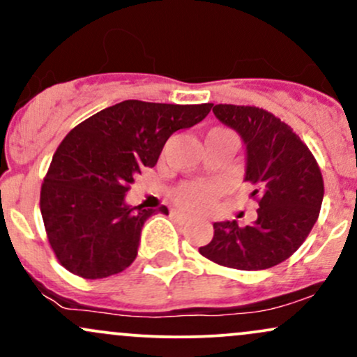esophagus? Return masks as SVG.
Returning <instances> with one entry per match:
<instances>
[{
	"label": "esophagus",
	"mask_w": 357,
	"mask_h": 357,
	"mask_svg": "<svg viewBox=\"0 0 357 357\" xmlns=\"http://www.w3.org/2000/svg\"><path fill=\"white\" fill-rule=\"evenodd\" d=\"M171 216H173L174 220L181 221V223H188V221L192 220L190 215H186V213H183V211H171Z\"/></svg>",
	"instance_id": "34e87169"
}]
</instances>
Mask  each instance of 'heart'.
I'll return each instance as SVG.
<instances>
[{
  "mask_svg": "<svg viewBox=\"0 0 357 357\" xmlns=\"http://www.w3.org/2000/svg\"><path fill=\"white\" fill-rule=\"evenodd\" d=\"M228 132L223 129H213L210 134H221ZM218 183H184L178 190L174 191L176 203L181 204L184 208H190L195 211L206 210L210 204L215 202V198L220 192Z\"/></svg>",
  "mask_w": 357,
  "mask_h": 357,
  "instance_id": "obj_1",
  "label": "heart"
}]
</instances>
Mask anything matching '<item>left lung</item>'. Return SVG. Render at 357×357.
<instances>
[{
  "label": "left lung",
  "mask_w": 357,
  "mask_h": 357,
  "mask_svg": "<svg viewBox=\"0 0 357 357\" xmlns=\"http://www.w3.org/2000/svg\"><path fill=\"white\" fill-rule=\"evenodd\" d=\"M213 114L245 144V181L255 186L257 220L247 227L213 223L215 235L199 253L223 267L265 270L304 243L324 198L321 169L301 137L264 109L218 104Z\"/></svg>",
  "instance_id": "1"
}]
</instances>
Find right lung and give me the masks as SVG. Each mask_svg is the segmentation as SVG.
Segmentation results:
<instances>
[{
    "label": "right lung",
    "instance_id": "obj_1",
    "mask_svg": "<svg viewBox=\"0 0 357 357\" xmlns=\"http://www.w3.org/2000/svg\"><path fill=\"white\" fill-rule=\"evenodd\" d=\"M211 107L124 100L67 134L43 179L40 210L48 241L68 272L93 280L136 260L154 210L127 204L126 192L142 167L155 166L176 130L202 122ZM161 211L167 215L166 206Z\"/></svg>",
    "mask_w": 357,
    "mask_h": 357
}]
</instances>
